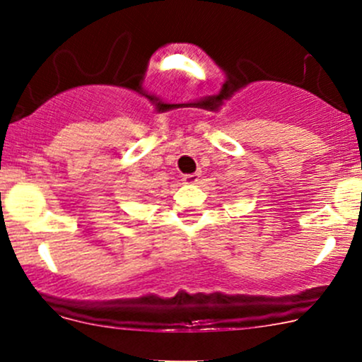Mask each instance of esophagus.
<instances>
[{
	"mask_svg": "<svg viewBox=\"0 0 362 362\" xmlns=\"http://www.w3.org/2000/svg\"><path fill=\"white\" fill-rule=\"evenodd\" d=\"M199 178H201V173L195 172V173H189V175L182 177V182H184V184H190V185H192V184H197Z\"/></svg>",
	"mask_w": 362,
	"mask_h": 362,
	"instance_id": "1",
	"label": "esophagus"
}]
</instances>
